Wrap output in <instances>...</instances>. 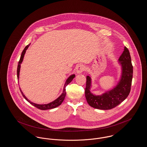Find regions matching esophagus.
Returning <instances> with one entry per match:
<instances>
[{
	"instance_id": "34e87169",
	"label": "esophagus",
	"mask_w": 147,
	"mask_h": 147,
	"mask_svg": "<svg viewBox=\"0 0 147 147\" xmlns=\"http://www.w3.org/2000/svg\"><path fill=\"white\" fill-rule=\"evenodd\" d=\"M84 70H85V67L83 65H79L77 68L76 71H77V74H80V73H83V71H84Z\"/></svg>"
}]
</instances>
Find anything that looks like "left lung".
Segmentation results:
<instances>
[{
	"instance_id": "1",
	"label": "left lung",
	"mask_w": 147,
	"mask_h": 147,
	"mask_svg": "<svg viewBox=\"0 0 147 147\" xmlns=\"http://www.w3.org/2000/svg\"><path fill=\"white\" fill-rule=\"evenodd\" d=\"M121 65V78L117 84L113 89L101 95H95L90 92L92 79L86 77L85 95L89 105L96 109L101 110L111 109L123 102L129 95L133 78V66L130 53L127 47H124L118 61Z\"/></svg>"
}]
</instances>
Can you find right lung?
I'll return each mask as SVG.
<instances>
[{
	"mask_svg": "<svg viewBox=\"0 0 147 147\" xmlns=\"http://www.w3.org/2000/svg\"><path fill=\"white\" fill-rule=\"evenodd\" d=\"M30 44H28V45H26V47H25V48L24 49L23 51L22 52V55L20 56V60L19 61V63H18V65L17 68V78L18 80H19V72H20V64H22V61H23V59H24V55L26 54V51L27 50V49L28 48V47L30 46ZM75 74H72L71 76H70L67 79L65 83V84H64V86L63 88V93L62 94H61L57 99H56L55 100H54V101H53L52 102L49 103L45 104H36L30 101L29 100H28V99L26 98V96H25V95L23 94V93L22 92V91L20 90H20L22 93V94L23 96V97L26 99V100L29 103L31 104L32 105H33V106L35 107L36 108L39 109H41V110H47V109H53V108H55L58 106H59L61 105V104L62 103V102H63L64 98H65V96L66 95V92H65V87L66 86L69 84L72 80L75 77Z\"/></svg>",
	"mask_w": 147,
	"mask_h": 147,
	"instance_id": "right-lung-1",
	"label": "right lung"
}]
</instances>
